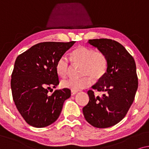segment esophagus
<instances>
[{
    "label": "esophagus",
    "instance_id": "34e87169",
    "mask_svg": "<svg viewBox=\"0 0 149 149\" xmlns=\"http://www.w3.org/2000/svg\"><path fill=\"white\" fill-rule=\"evenodd\" d=\"M77 93H78V92H77V91H71V95H72V96H73V95H76Z\"/></svg>",
    "mask_w": 149,
    "mask_h": 149
}]
</instances>
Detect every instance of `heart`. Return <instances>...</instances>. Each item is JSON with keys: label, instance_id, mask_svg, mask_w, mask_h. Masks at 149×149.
Listing matches in <instances>:
<instances>
[{"label": "heart", "instance_id": "obj_1", "mask_svg": "<svg viewBox=\"0 0 149 149\" xmlns=\"http://www.w3.org/2000/svg\"><path fill=\"white\" fill-rule=\"evenodd\" d=\"M70 61L74 64L81 65L80 76L78 80L67 79L61 83L63 88L73 91H78L86 88L92 84L91 76L95 80H100L106 74L108 69V61L106 55L100 51H95L91 47L80 46L71 53ZM69 69V61L67 56H63L57 61L56 71L58 76L64 78Z\"/></svg>", "mask_w": 149, "mask_h": 149}]
</instances>
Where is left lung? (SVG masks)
I'll return each mask as SVG.
<instances>
[{
  "mask_svg": "<svg viewBox=\"0 0 149 149\" xmlns=\"http://www.w3.org/2000/svg\"><path fill=\"white\" fill-rule=\"evenodd\" d=\"M88 43L106 55L108 65L105 76L92 86L93 90L105 93L100 97L89 90V102L83 108V114L93 127H110L125 116L134 100L138 86L136 63L117 41L96 39L88 40Z\"/></svg>",
  "mask_w": 149,
  "mask_h": 149,
  "instance_id": "1",
  "label": "left lung"
}]
</instances>
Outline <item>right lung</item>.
<instances>
[{"instance_id":"add662e5","label":"right lung","mask_w":149,"mask_h":149,"mask_svg":"<svg viewBox=\"0 0 149 149\" xmlns=\"http://www.w3.org/2000/svg\"><path fill=\"white\" fill-rule=\"evenodd\" d=\"M75 43H39L17 57L11 80L13 100L30 125L40 128L54 123L70 97L67 88L47 93L59 84L57 61Z\"/></svg>"}]
</instances>
